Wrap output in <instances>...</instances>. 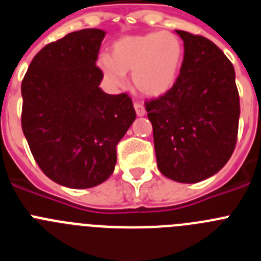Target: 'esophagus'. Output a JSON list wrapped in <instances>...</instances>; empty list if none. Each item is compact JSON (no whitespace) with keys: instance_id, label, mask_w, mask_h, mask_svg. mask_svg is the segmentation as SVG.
<instances>
[{"instance_id":"1","label":"esophagus","mask_w":261,"mask_h":261,"mask_svg":"<svg viewBox=\"0 0 261 261\" xmlns=\"http://www.w3.org/2000/svg\"><path fill=\"white\" fill-rule=\"evenodd\" d=\"M135 110H136V114H137V116H144V115L146 114V110H145V107L141 105V103L136 102Z\"/></svg>"}]
</instances>
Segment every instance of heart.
I'll use <instances>...</instances> for the list:
<instances>
[{
	"mask_svg": "<svg viewBox=\"0 0 261 261\" xmlns=\"http://www.w3.org/2000/svg\"><path fill=\"white\" fill-rule=\"evenodd\" d=\"M183 55V43L172 32H145L115 41L111 57L100 56L96 66L115 87L123 86L125 73L132 71V82L138 93L156 98L176 82Z\"/></svg>",
	"mask_w": 261,
	"mask_h": 261,
	"instance_id": "1",
	"label": "heart"
}]
</instances>
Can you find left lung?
Returning a JSON list of instances; mask_svg holds the SVG:
<instances>
[{
	"mask_svg": "<svg viewBox=\"0 0 261 261\" xmlns=\"http://www.w3.org/2000/svg\"><path fill=\"white\" fill-rule=\"evenodd\" d=\"M184 43L180 74L161 98L146 102L159 171L197 183L227 163L237 144L239 94L229 59L204 36L176 30Z\"/></svg>",
	"mask_w": 261,
	"mask_h": 261,
	"instance_id": "left-lung-1",
	"label": "left lung"
}]
</instances>
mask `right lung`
I'll return each mask as SVG.
<instances>
[{
	"instance_id": "1",
	"label": "right lung",
	"mask_w": 261,
	"mask_h": 261,
	"mask_svg": "<svg viewBox=\"0 0 261 261\" xmlns=\"http://www.w3.org/2000/svg\"><path fill=\"white\" fill-rule=\"evenodd\" d=\"M106 36L71 32L45 45L22 81V129L36 163L60 186L85 190L114 172L116 146L136 119L126 94H106L95 61Z\"/></svg>"
}]
</instances>
